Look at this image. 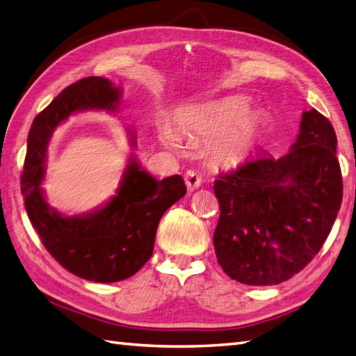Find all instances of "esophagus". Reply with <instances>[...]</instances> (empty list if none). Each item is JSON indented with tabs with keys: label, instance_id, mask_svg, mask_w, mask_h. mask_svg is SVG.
I'll list each match as a JSON object with an SVG mask.
<instances>
[{
	"label": "esophagus",
	"instance_id": "obj_1",
	"mask_svg": "<svg viewBox=\"0 0 356 356\" xmlns=\"http://www.w3.org/2000/svg\"><path fill=\"white\" fill-rule=\"evenodd\" d=\"M184 183H186V186H187L188 191L193 192V191H196V188H198V187L201 186L202 179H201V177H200L198 173H196V172H193V170H187V172H186V175H184Z\"/></svg>",
	"mask_w": 356,
	"mask_h": 356
}]
</instances>
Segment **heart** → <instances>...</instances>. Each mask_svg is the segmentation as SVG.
I'll list each match as a JSON object with an SVG mask.
<instances>
[{"mask_svg": "<svg viewBox=\"0 0 356 356\" xmlns=\"http://www.w3.org/2000/svg\"><path fill=\"white\" fill-rule=\"evenodd\" d=\"M243 97H227L207 108L181 113L177 117L179 132L198 141H213V154L224 163H238L256 146L260 136V117L250 113ZM163 143L177 149L178 136L169 128L160 129Z\"/></svg>", "mask_w": 356, "mask_h": 356, "instance_id": "obj_1", "label": "heart"}]
</instances>
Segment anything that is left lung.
I'll return each instance as SVG.
<instances>
[{"mask_svg": "<svg viewBox=\"0 0 356 356\" xmlns=\"http://www.w3.org/2000/svg\"><path fill=\"white\" fill-rule=\"evenodd\" d=\"M220 215L213 234L219 265L245 285L291 279L317 254L343 200L332 124L317 109L303 113L289 152L257 154L215 181Z\"/></svg>", "mask_w": 356, "mask_h": 356, "instance_id": "obj_1", "label": "left lung"}]
</instances>
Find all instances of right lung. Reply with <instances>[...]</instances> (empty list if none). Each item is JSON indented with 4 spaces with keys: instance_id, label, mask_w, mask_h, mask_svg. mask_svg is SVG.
<instances>
[{
    "instance_id": "right-lung-1",
    "label": "right lung",
    "mask_w": 356,
    "mask_h": 356,
    "mask_svg": "<svg viewBox=\"0 0 356 356\" xmlns=\"http://www.w3.org/2000/svg\"><path fill=\"white\" fill-rule=\"evenodd\" d=\"M120 97L122 90L105 77H85L67 86L33 120L21 177L27 215L47 251L71 274L99 283L128 279L151 259L158 222L187 192L179 175L158 181L132 155L115 195L102 207L65 216L47 204L41 183L54 129L74 113H115ZM129 137L136 146L132 129Z\"/></svg>"
}]
</instances>
